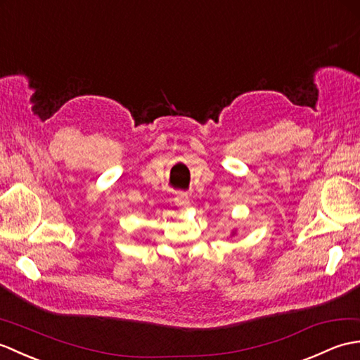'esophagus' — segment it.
Masks as SVG:
<instances>
[{
	"label": "esophagus",
	"mask_w": 360,
	"mask_h": 360,
	"mask_svg": "<svg viewBox=\"0 0 360 360\" xmlns=\"http://www.w3.org/2000/svg\"><path fill=\"white\" fill-rule=\"evenodd\" d=\"M174 202L179 207H181V210H186L189 206V195L186 193H179L177 197L174 198Z\"/></svg>",
	"instance_id": "34e87169"
}]
</instances>
